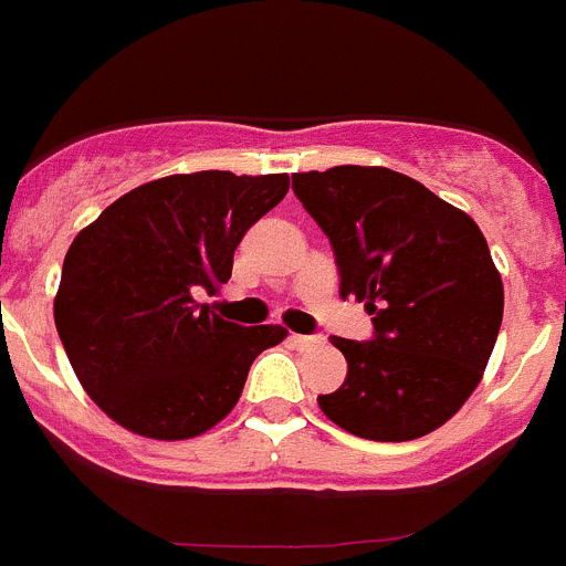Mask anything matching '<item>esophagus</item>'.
Instances as JSON below:
<instances>
[{
	"label": "esophagus",
	"mask_w": 566,
	"mask_h": 566,
	"mask_svg": "<svg viewBox=\"0 0 566 566\" xmlns=\"http://www.w3.org/2000/svg\"><path fill=\"white\" fill-rule=\"evenodd\" d=\"M291 339H293V345H296V348H313V345H319L322 336H298V334H293Z\"/></svg>",
	"instance_id": "esophagus-1"
}]
</instances>
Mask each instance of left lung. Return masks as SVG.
I'll return each mask as SVG.
<instances>
[{"mask_svg":"<svg viewBox=\"0 0 566 566\" xmlns=\"http://www.w3.org/2000/svg\"><path fill=\"white\" fill-rule=\"evenodd\" d=\"M334 247L339 293L371 313L368 342L334 345L348 377L319 408L365 440L429 434L478 388L503 319V284L467 212L386 166L293 175Z\"/></svg>","mask_w":566,"mask_h":566,"instance_id":"obj_1","label":"left lung"}]
</instances>
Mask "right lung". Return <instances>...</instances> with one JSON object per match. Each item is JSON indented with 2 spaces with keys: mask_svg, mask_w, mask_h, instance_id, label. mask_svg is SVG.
Listing matches in <instances>:
<instances>
[{
  "mask_svg": "<svg viewBox=\"0 0 566 566\" xmlns=\"http://www.w3.org/2000/svg\"><path fill=\"white\" fill-rule=\"evenodd\" d=\"M287 187V175H169L117 198L74 239L56 334L114 422L187 440L230 415L255 356L287 331L227 322L192 293L230 279L235 247Z\"/></svg>",
  "mask_w": 566,
  "mask_h": 566,
  "instance_id": "add662e5",
  "label": "right lung"
}]
</instances>
